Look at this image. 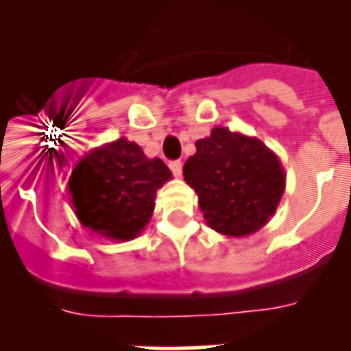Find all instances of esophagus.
<instances>
[{"mask_svg": "<svg viewBox=\"0 0 351 351\" xmlns=\"http://www.w3.org/2000/svg\"><path fill=\"white\" fill-rule=\"evenodd\" d=\"M169 167H171V171H173V175H175V176L182 175V162H180V160H175V162H171Z\"/></svg>", "mask_w": 351, "mask_h": 351, "instance_id": "1", "label": "esophagus"}]
</instances>
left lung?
Here are the masks:
<instances>
[{"mask_svg": "<svg viewBox=\"0 0 351 351\" xmlns=\"http://www.w3.org/2000/svg\"><path fill=\"white\" fill-rule=\"evenodd\" d=\"M195 145L184 178L198 195L209 228L226 237H245L264 228L286 189L277 154L258 138L226 127H215Z\"/></svg>", "mask_w": 351, "mask_h": 351, "instance_id": "obj_1", "label": "left lung"}]
</instances>
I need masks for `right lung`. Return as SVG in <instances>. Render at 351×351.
Returning <instances> with one entry per match:
<instances>
[{
	"label": "right lung",
	"instance_id": "right-lung-1",
	"mask_svg": "<svg viewBox=\"0 0 351 351\" xmlns=\"http://www.w3.org/2000/svg\"><path fill=\"white\" fill-rule=\"evenodd\" d=\"M171 178L162 160L147 158L138 143L118 138L80 158L69 193L85 228L106 239L131 240L145 230L156 191Z\"/></svg>",
	"mask_w": 351,
	"mask_h": 351
}]
</instances>
